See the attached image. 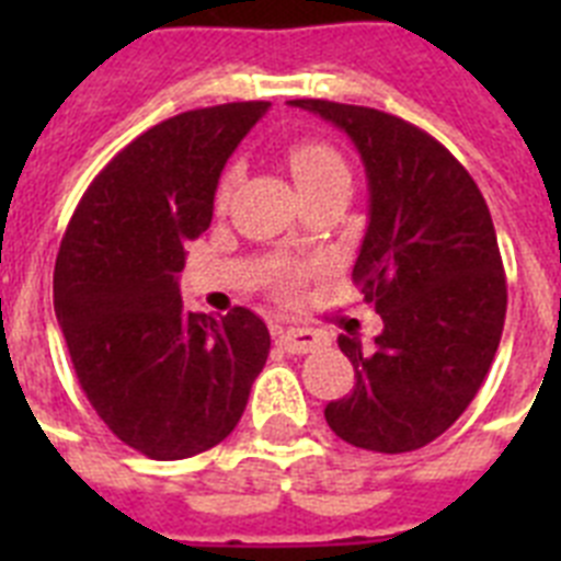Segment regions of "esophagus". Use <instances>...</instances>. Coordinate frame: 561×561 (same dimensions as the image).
<instances>
[{"label": "esophagus", "mask_w": 561, "mask_h": 561, "mask_svg": "<svg viewBox=\"0 0 561 561\" xmlns=\"http://www.w3.org/2000/svg\"><path fill=\"white\" fill-rule=\"evenodd\" d=\"M280 345L289 354H309V351H320L329 345V334L314 329H286L280 331Z\"/></svg>", "instance_id": "1"}]
</instances>
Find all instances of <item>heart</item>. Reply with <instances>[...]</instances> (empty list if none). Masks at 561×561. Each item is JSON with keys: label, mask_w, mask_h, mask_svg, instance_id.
I'll return each mask as SVG.
<instances>
[{"label": "heart", "mask_w": 561, "mask_h": 561, "mask_svg": "<svg viewBox=\"0 0 561 561\" xmlns=\"http://www.w3.org/2000/svg\"><path fill=\"white\" fill-rule=\"evenodd\" d=\"M286 160H289V168L304 196L317 191V187L329 185V182L348 180V165L342 160V153L323 140L291 142L289 151H286ZM232 185H236V165H230L221 173L219 187H216V202L219 205H227ZM314 270L317 266L309 264V261H297V257L289 255H272L264 264V280L275 295L295 297L297 291L304 289V284Z\"/></svg>", "instance_id": "b5f03b06"}]
</instances>
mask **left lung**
<instances>
[{
	"label": "left lung",
	"mask_w": 561,
	"mask_h": 561,
	"mask_svg": "<svg viewBox=\"0 0 561 561\" xmlns=\"http://www.w3.org/2000/svg\"><path fill=\"white\" fill-rule=\"evenodd\" d=\"M289 103L348 134L370 191L351 277L385 331L370 351L340 334L356 385L331 401L325 421L359 449L413 453L460 419L497 354L508 291L492 213L469 171L424 128L351 103Z\"/></svg>",
	"instance_id": "left-lung-1"
}]
</instances>
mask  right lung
<instances>
[{"mask_svg": "<svg viewBox=\"0 0 561 561\" xmlns=\"http://www.w3.org/2000/svg\"><path fill=\"white\" fill-rule=\"evenodd\" d=\"M266 108L221 103L142 131L92 180L61 238L53 300L72 368L103 424L146 458L221 444L270 356L261 317L187 311L176 280L210 227L225 162Z\"/></svg>", "mask_w": 561, "mask_h": 561, "instance_id": "right-lung-1", "label": "right lung"}]
</instances>
